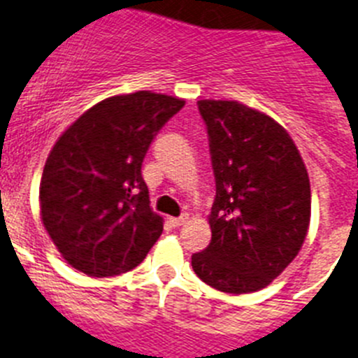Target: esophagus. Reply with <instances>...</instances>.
Here are the masks:
<instances>
[{
    "label": "esophagus",
    "instance_id": "esophagus-1",
    "mask_svg": "<svg viewBox=\"0 0 358 358\" xmlns=\"http://www.w3.org/2000/svg\"><path fill=\"white\" fill-rule=\"evenodd\" d=\"M187 219H189V215H187V213H183V215H180V217H173V219H169V222H171V224L175 226V228H180V226L185 224Z\"/></svg>",
    "mask_w": 358,
    "mask_h": 358
}]
</instances>
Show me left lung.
<instances>
[{
  "instance_id": "8db88e82",
  "label": "left lung",
  "mask_w": 358,
  "mask_h": 358,
  "mask_svg": "<svg viewBox=\"0 0 358 358\" xmlns=\"http://www.w3.org/2000/svg\"><path fill=\"white\" fill-rule=\"evenodd\" d=\"M215 176L212 240L196 275L224 293L265 288L299 255L310 185L295 143L275 120L235 100H199Z\"/></svg>"
}]
</instances>
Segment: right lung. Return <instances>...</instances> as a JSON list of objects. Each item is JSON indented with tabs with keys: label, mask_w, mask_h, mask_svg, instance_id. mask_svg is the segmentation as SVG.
Here are the masks:
<instances>
[{
	"label": "right lung",
	"mask_w": 358,
	"mask_h": 358,
	"mask_svg": "<svg viewBox=\"0 0 358 358\" xmlns=\"http://www.w3.org/2000/svg\"><path fill=\"white\" fill-rule=\"evenodd\" d=\"M183 106L152 92L116 95L59 136L40 180V215L73 268L92 277L129 272L162 235L141 166L159 130Z\"/></svg>",
	"instance_id": "obj_1"
}]
</instances>
